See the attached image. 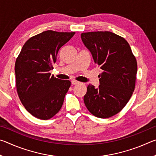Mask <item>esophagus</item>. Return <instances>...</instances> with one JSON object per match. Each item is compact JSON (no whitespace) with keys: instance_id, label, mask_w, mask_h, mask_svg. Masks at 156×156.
I'll return each instance as SVG.
<instances>
[{"instance_id":"1","label":"esophagus","mask_w":156,"mask_h":156,"mask_svg":"<svg viewBox=\"0 0 156 156\" xmlns=\"http://www.w3.org/2000/svg\"><path fill=\"white\" fill-rule=\"evenodd\" d=\"M79 83H80V82H78V81H77V80H72V84H79Z\"/></svg>"}]
</instances>
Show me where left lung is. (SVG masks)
Returning <instances> with one entry per match:
<instances>
[{
  "label": "left lung",
  "instance_id": "obj_1",
  "mask_svg": "<svg viewBox=\"0 0 156 156\" xmlns=\"http://www.w3.org/2000/svg\"><path fill=\"white\" fill-rule=\"evenodd\" d=\"M81 38L95 63L103 71L98 88L88 85L84 104L96 117L110 118L125 107L133 94L138 69L136 58L128 42L111 31L82 33Z\"/></svg>",
  "mask_w": 156,
  "mask_h": 156
}]
</instances>
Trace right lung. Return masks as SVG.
Here are the masks:
<instances>
[{"label":"right lung","instance_id":"right-lung-1","mask_svg":"<svg viewBox=\"0 0 156 156\" xmlns=\"http://www.w3.org/2000/svg\"><path fill=\"white\" fill-rule=\"evenodd\" d=\"M74 34L44 31L27 41L16 60L18 97L26 110L38 119H50L62 106L71 82L55 78L49 71L60 47Z\"/></svg>","mask_w":156,"mask_h":156}]
</instances>
